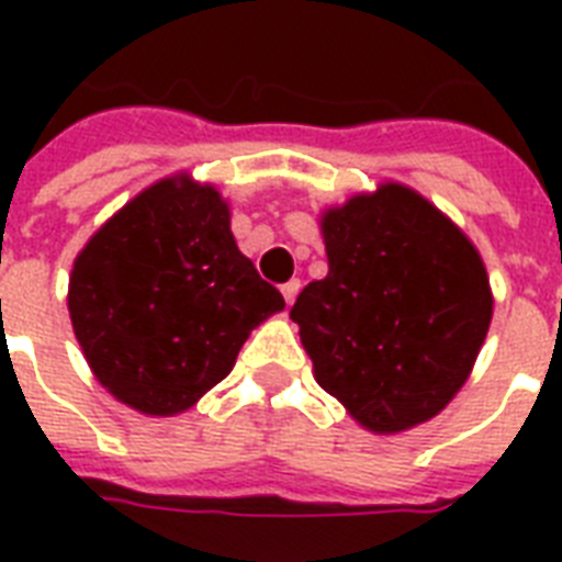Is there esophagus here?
Masks as SVG:
<instances>
[{
  "mask_svg": "<svg viewBox=\"0 0 562 562\" xmlns=\"http://www.w3.org/2000/svg\"><path fill=\"white\" fill-rule=\"evenodd\" d=\"M297 291H300V280H289L285 285H282V297H285V303H294L297 300Z\"/></svg>",
  "mask_w": 562,
  "mask_h": 562,
  "instance_id": "1",
  "label": "esophagus"
}]
</instances>
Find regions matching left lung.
<instances>
[{
  "mask_svg": "<svg viewBox=\"0 0 562 562\" xmlns=\"http://www.w3.org/2000/svg\"><path fill=\"white\" fill-rule=\"evenodd\" d=\"M329 273L291 306L326 393L370 431H405L467 382L493 297L479 250L417 192L387 183L329 210Z\"/></svg>",
  "mask_w": 562,
  "mask_h": 562,
  "instance_id": "8db88e82",
  "label": "left lung"
}]
</instances>
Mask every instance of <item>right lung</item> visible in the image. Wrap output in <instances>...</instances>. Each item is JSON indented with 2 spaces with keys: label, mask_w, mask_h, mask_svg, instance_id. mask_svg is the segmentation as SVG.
<instances>
[{
  "label": "right lung",
  "mask_w": 562,
  "mask_h": 562,
  "mask_svg": "<svg viewBox=\"0 0 562 562\" xmlns=\"http://www.w3.org/2000/svg\"><path fill=\"white\" fill-rule=\"evenodd\" d=\"M285 308L229 233L212 187L160 180L75 259L69 317L92 373L143 414H180L233 370L254 326Z\"/></svg>",
  "instance_id": "add662e5"
}]
</instances>
